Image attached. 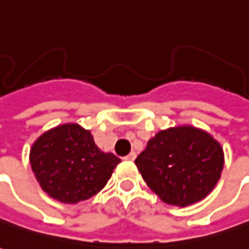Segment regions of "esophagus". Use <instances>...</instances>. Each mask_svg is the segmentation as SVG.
<instances>
[{"instance_id":"esophagus-1","label":"esophagus","mask_w":249,"mask_h":249,"mask_svg":"<svg viewBox=\"0 0 249 249\" xmlns=\"http://www.w3.org/2000/svg\"><path fill=\"white\" fill-rule=\"evenodd\" d=\"M135 159H136V152H133V151H132V152H130L129 155H126V156H125V160H135Z\"/></svg>"}]
</instances>
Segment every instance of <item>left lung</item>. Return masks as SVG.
<instances>
[{
    "instance_id": "obj_1",
    "label": "left lung",
    "mask_w": 249,
    "mask_h": 249,
    "mask_svg": "<svg viewBox=\"0 0 249 249\" xmlns=\"http://www.w3.org/2000/svg\"><path fill=\"white\" fill-rule=\"evenodd\" d=\"M135 163L163 202L183 208L214 189L224 167V151L208 132L183 125L158 132Z\"/></svg>"
}]
</instances>
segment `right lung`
<instances>
[{
  "label": "right lung",
  "instance_id": "add662e5",
  "mask_svg": "<svg viewBox=\"0 0 249 249\" xmlns=\"http://www.w3.org/2000/svg\"><path fill=\"white\" fill-rule=\"evenodd\" d=\"M29 161L40 187L50 197L78 203L102 190L121 160L112 152H102L90 130L63 124L34 142Z\"/></svg>",
  "mask_w": 249,
  "mask_h": 249
}]
</instances>
